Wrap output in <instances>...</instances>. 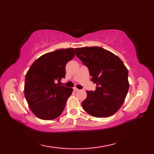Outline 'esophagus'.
Returning <instances> with one entry per match:
<instances>
[{
	"instance_id": "34e87169",
	"label": "esophagus",
	"mask_w": 154,
	"mask_h": 154,
	"mask_svg": "<svg viewBox=\"0 0 154 154\" xmlns=\"http://www.w3.org/2000/svg\"><path fill=\"white\" fill-rule=\"evenodd\" d=\"M73 91H75V92H78V91H79V89H78L77 88H76V87H74L73 88Z\"/></svg>"
}]
</instances>
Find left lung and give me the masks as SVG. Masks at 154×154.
<instances>
[{"label":"left lung","mask_w":154,"mask_h":154,"mask_svg":"<svg viewBox=\"0 0 154 154\" xmlns=\"http://www.w3.org/2000/svg\"><path fill=\"white\" fill-rule=\"evenodd\" d=\"M77 56L88 67L97 84L94 91H87L81 104L90 115L109 117L122 106L129 89L128 72L122 61L112 52L93 46L75 48Z\"/></svg>","instance_id":"8db88e82"}]
</instances>
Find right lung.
I'll use <instances>...</instances> for the list:
<instances>
[{
  "instance_id": "add662e5",
  "label": "right lung",
  "mask_w": 154,
  "mask_h": 154,
  "mask_svg": "<svg viewBox=\"0 0 154 154\" xmlns=\"http://www.w3.org/2000/svg\"><path fill=\"white\" fill-rule=\"evenodd\" d=\"M75 56L73 48L49 52L35 60L25 78L24 95L35 116L50 120L60 116L73 92L72 88L60 86L65 76V65Z\"/></svg>"
}]
</instances>
